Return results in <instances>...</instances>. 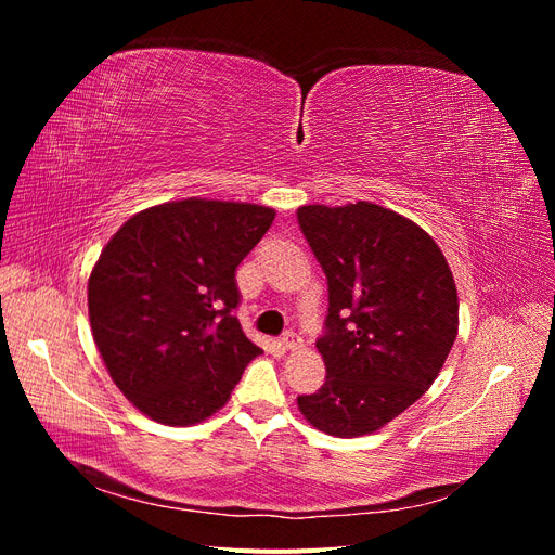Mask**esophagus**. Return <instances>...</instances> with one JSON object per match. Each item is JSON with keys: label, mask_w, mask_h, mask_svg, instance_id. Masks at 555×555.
<instances>
[{"label": "esophagus", "mask_w": 555, "mask_h": 555, "mask_svg": "<svg viewBox=\"0 0 555 555\" xmlns=\"http://www.w3.org/2000/svg\"><path fill=\"white\" fill-rule=\"evenodd\" d=\"M282 347L289 349V351L300 349V347H304V338H300V335H298L296 331H287V333L282 335Z\"/></svg>", "instance_id": "esophagus-1"}]
</instances>
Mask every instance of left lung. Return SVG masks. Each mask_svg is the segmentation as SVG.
I'll return each instance as SVG.
<instances>
[{
  "label": "left lung",
  "mask_w": 555,
  "mask_h": 555,
  "mask_svg": "<svg viewBox=\"0 0 555 555\" xmlns=\"http://www.w3.org/2000/svg\"><path fill=\"white\" fill-rule=\"evenodd\" d=\"M298 224L328 280L317 340L326 382L298 396V410L335 438H359L414 405L442 371L459 333L456 284L428 233L389 208L304 206Z\"/></svg>",
  "instance_id": "left-lung-1"
}]
</instances>
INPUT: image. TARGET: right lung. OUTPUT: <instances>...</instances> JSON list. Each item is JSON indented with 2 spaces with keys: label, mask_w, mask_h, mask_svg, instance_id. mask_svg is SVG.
<instances>
[{
  "label": "right lung",
  "mask_w": 555,
  "mask_h": 555,
  "mask_svg": "<svg viewBox=\"0 0 555 555\" xmlns=\"http://www.w3.org/2000/svg\"><path fill=\"white\" fill-rule=\"evenodd\" d=\"M273 220L266 206L184 198L133 215L104 247L88 284L92 335L153 422H204L261 351L236 317V268Z\"/></svg>",
  "instance_id": "right-lung-1"
}]
</instances>
